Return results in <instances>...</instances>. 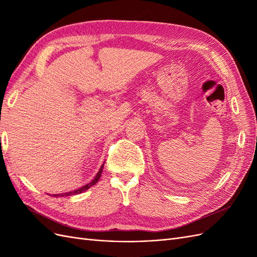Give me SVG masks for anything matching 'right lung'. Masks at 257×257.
I'll list each match as a JSON object with an SVG mask.
<instances>
[{"label":"right lung","mask_w":257,"mask_h":257,"mask_svg":"<svg viewBox=\"0 0 257 257\" xmlns=\"http://www.w3.org/2000/svg\"><path fill=\"white\" fill-rule=\"evenodd\" d=\"M103 167H104V164L100 166V168H99V170H98V173L96 174V176L94 177V179H93V180L90 182V183H88V184H85V185H83V186H81L80 189H78V190H75V191H71V192H66V193H62V194H56V197H62V196H71V195H77V194H80V193H82V192H84V191H87L88 189H90L92 185H94L98 180H99V178H100V176H102V172H103Z\"/></svg>","instance_id":"add662e5"}]
</instances>
